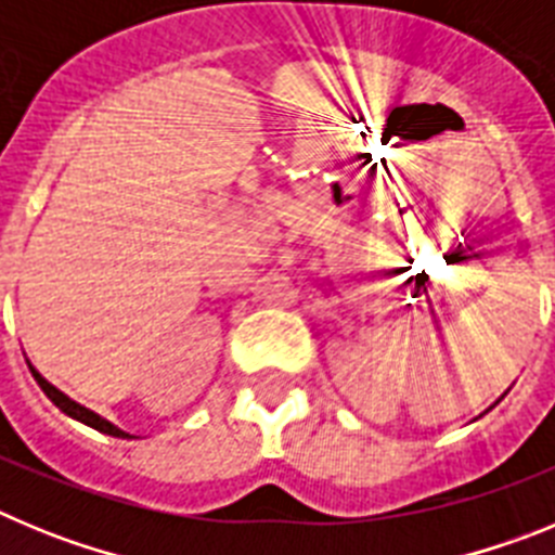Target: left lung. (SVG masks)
<instances>
[{
    "instance_id": "8db88e82",
    "label": "left lung",
    "mask_w": 555,
    "mask_h": 555,
    "mask_svg": "<svg viewBox=\"0 0 555 555\" xmlns=\"http://www.w3.org/2000/svg\"><path fill=\"white\" fill-rule=\"evenodd\" d=\"M489 409H492V405H489ZM489 409H487V411H489ZM487 411H483V414H487Z\"/></svg>"
}]
</instances>
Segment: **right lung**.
Segmentation results:
<instances>
[{
    "mask_svg": "<svg viewBox=\"0 0 555 555\" xmlns=\"http://www.w3.org/2000/svg\"><path fill=\"white\" fill-rule=\"evenodd\" d=\"M27 364H29V361H27ZM29 372H33V377H36L38 386H41V389H43V395H47L49 400H52V403H55L57 409H61L66 416H72V420H77V423L88 425V428L100 430V434L116 436V439H139V436L127 434V430H121L119 425H113L111 420H105V416H100V414H96V411L86 409V405H82V403H77V400H72V397L66 395V391H61V389H57V386L49 384L47 377H43L41 372H38L33 364H29Z\"/></svg>",
    "mask_w": 555,
    "mask_h": 555,
    "instance_id": "obj_1",
    "label": "right lung"
}]
</instances>
